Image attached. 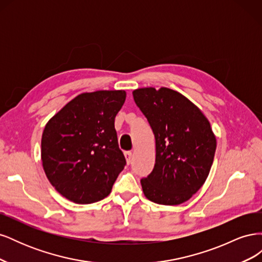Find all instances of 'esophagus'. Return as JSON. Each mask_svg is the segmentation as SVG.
<instances>
[{"label":"esophagus","mask_w":262,"mask_h":262,"mask_svg":"<svg viewBox=\"0 0 262 262\" xmlns=\"http://www.w3.org/2000/svg\"><path fill=\"white\" fill-rule=\"evenodd\" d=\"M124 156H125V160H126V163L130 164L131 161H132V152H130V150H128V152L124 153Z\"/></svg>","instance_id":"1"}]
</instances>
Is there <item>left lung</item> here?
<instances>
[{
  "label": "left lung",
  "instance_id": "obj_1",
  "mask_svg": "<svg viewBox=\"0 0 262 262\" xmlns=\"http://www.w3.org/2000/svg\"><path fill=\"white\" fill-rule=\"evenodd\" d=\"M132 94L155 137L154 168L141 179L144 195L157 204L184 203L209 176L216 149L211 124L199 108L176 91L145 87Z\"/></svg>",
  "mask_w": 262,
  "mask_h": 262
}]
</instances>
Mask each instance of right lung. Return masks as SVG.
I'll list each match as a JSON object with an SVG mask.
<instances>
[{
    "instance_id": "add662e5",
    "label": "right lung",
    "mask_w": 262,
    "mask_h": 262,
    "mask_svg": "<svg viewBox=\"0 0 262 262\" xmlns=\"http://www.w3.org/2000/svg\"><path fill=\"white\" fill-rule=\"evenodd\" d=\"M124 91L83 93L46 124L41 161L50 184L68 200L97 202L112 192L125 166L119 148L115 118Z\"/></svg>"
}]
</instances>
